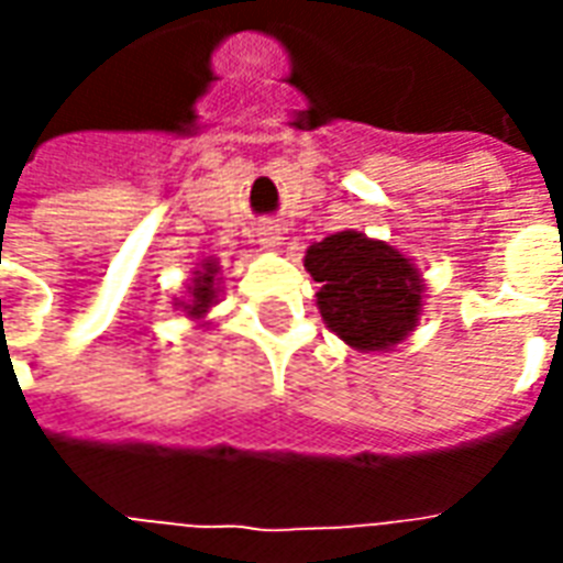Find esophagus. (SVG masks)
Segmentation results:
<instances>
[{"label":"esophagus","instance_id":"1","mask_svg":"<svg viewBox=\"0 0 563 563\" xmlns=\"http://www.w3.org/2000/svg\"><path fill=\"white\" fill-rule=\"evenodd\" d=\"M258 244L265 246V250H277V246L283 244L280 225H274V222H262V225H258Z\"/></svg>","mask_w":563,"mask_h":563}]
</instances>
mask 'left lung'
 <instances>
[{
	"label": "left lung",
	"instance_id": "left-lung-1",
	"mask_svg": "<svg viewBox=\"0 0 563 563\" xmlns=\"http://www.w3.org/2000/svg\"><path fill=\"white\" fill-rule=\"evenodd\" d=\"M325 325L358 353H389L422 317L424 280L413 258L362 232H334L307 246Z\"/></svg>",
	"mask_w": 563,
	"mask_h": 563
}]
</instances>
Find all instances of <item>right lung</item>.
<instances>
[{
	"instance_id": "add662e5",
	"label": "right lung",
	"mask_w": 563,
	"mask_h": 563,
	"mask_svg": "<svg viewBox=\"0 0 563 563\" xmlns=\"http://www.w3.org/2000/svg\"><path fill=\"white\" fill-rule=\"evenodd\" d=\"M220 274V262H217V258H205V262L192 271V280L186 286V298H177L174 305L180 307L189 319L208 325V322H205V319H208V310L220 301L222 292Z\"/></svg>"
}]
</instances>
